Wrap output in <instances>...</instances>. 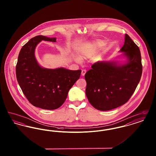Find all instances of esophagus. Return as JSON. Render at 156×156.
I'll return each instance as SVG.
<instances>
[{"mask_svg":"<svg viewBox=\"0 0 156 156\" xmlns=\"http://www.w3.org/2000/svg\"><path fill=\"white\" fill-rule=\"evenodd\" d=\"M86 73H87V70H86V69H82L81 72L82 75V76H84Z\"/></svg>","mask_w":156,"mask_h":156,"instance_id":"1","label":"esophagus"}]
</instances>
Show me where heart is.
Returning <instances> with one entry per match:
<instances>
[{"mask_svg": "<svg viewBox=\"0 0 156 156\" xmlns=\"http://www.w3.org/2000/svg\"><path fill=\"white\" fill-rule=\"evenodd\" d=\"M103 45H104V44L101 42H97V43H93L92 44L89 45V46L88 47V48H87L85 55H87V56L91 55L93 52L95 51L96 49H97L98 48H99V47H102ZM76 60L77 61H80V59L78 58H76Z\"/></svg>", "mask_w": 156, "mask_h": 156, "instance_id": "heart-1", "label": "heart"}]
</instances>
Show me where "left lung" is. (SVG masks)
Here are the masks:
<instances>
[{
	"label": "left lung",
	"mask_w": 156,
	"mask_h": 156,
	"mask_svg": "<svg viewBox=\"0 0 156 156\" xmlns=\"http://www.w3.org/2000/svg\"><path fill=\"white\" fill-rule=\"evenodd\" d=\"M120 51L128 58L126 64L98 62L85 75L86 95L98 110L109 111L126 104L140 80L143 67L140 49L127 34Z\"/></svg>",
	"instance_id": "1"
}]
</instances>
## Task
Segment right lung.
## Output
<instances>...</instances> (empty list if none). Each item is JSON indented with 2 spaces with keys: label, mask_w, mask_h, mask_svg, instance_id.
Segmentation results:
<instances>
[{
  "label": "right lung",
  "mask_w": 156,
  "mask_h": 156,
  "mask_svg": "<svg viewBox=\"0 0 156 156\" xmlns=\"http://www.w3.org/2000/svg\"><path fill=\"white\" fill-rule=\"evenodd\" d=\"M41 40L56 42V38L40 35L31 38L19 52L16 67L17 82L30 104L38 108L54 110L67 99L69 90L80 77L81 70L63 68H43L34 55L36 45Z\"/></svg>",
  "instance_id": "add662e5"
}]
</instances>
